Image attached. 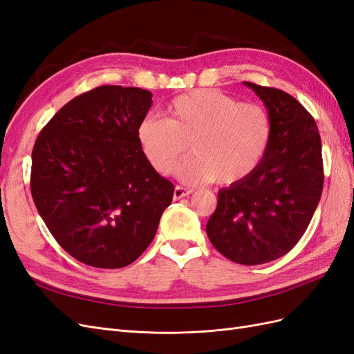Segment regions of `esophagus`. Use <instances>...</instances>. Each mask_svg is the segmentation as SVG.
<instances>
[{"mask_svg": "<svg viewBox=\"0 0 354 354\" xmlns=\"http://www.w3.org/2000/svg\"><path fill=\"white\" fill-rule=\"evenodd\" d=\"M192 192H194L192 189H186V187H181V186H176L173 198H174V201H177V199H181V198H185V196H189V195L192 194Z\"/></svg>", "mask_w": 354, "mask_h": 354, "instance_id": "34e87169", "label": "esophagus"}]
</instances>
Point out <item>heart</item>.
Instances as JSON below:
<instances>
[{
  "instance_id": "b5f03b06",
  "label": "heart",
  "mask_w": 354,
  "mask_h": 354,
  "mask_svg": "<svg viewBox=\"0 0 354 354\" xmlns=\"http://www.w3.org/2000/svg\"><path fill=\"white\" fill-rule=\"evenodd\" d=\"M270 133V118L263 106L202 88L174 97L167 104L165 118H143L136 134L158 173H173L190 143L194 156L180 165L178 176L190 183L216 178L232 185L259 165Z\"/></svg>"
}]
</instances>
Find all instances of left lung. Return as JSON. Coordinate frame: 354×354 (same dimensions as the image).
Returning <instances> with one entry per match:
<instances>
[{
    "instance_id": "8db88e82",
    "label": "left lung",
    "mask_w": 354,
    "mask_h": 354,
    "mask_svg": "<svg viewBox=\"0 0 354 354\" xmlns=\"http://www.w3.org/2000/svg\"><path fill=\"white\" fill-rule=\"evenodd\" d=\"M243 84L266 104L270 140L250 176L218 190L207 234L226 259L257 266L301 239L322 195L324 160L317 125L301 103L282 90Z\"/></svg>"
}]
</instances>
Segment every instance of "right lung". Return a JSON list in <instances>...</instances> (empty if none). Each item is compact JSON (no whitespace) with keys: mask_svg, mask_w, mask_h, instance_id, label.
<instances>
[{"mask_svg":"<svg viewBox=\"0 0 354 354\" xmlns=\"http://www.w3.org/2000/svg\"><path fill=\"white\" fill-rule=\"evenodd\" d=\"M151 106V91L102 85L68 102L37 137L32 199L57 243L84 264L136 261L173 201L174 185L137 142Z\"/></svg>","mask_w":354,"mask_h":354,"instance_id":"obj_1","label":"right lung"}]
</instances>
